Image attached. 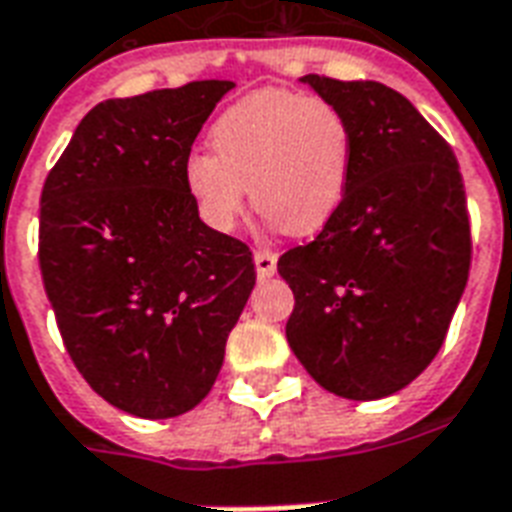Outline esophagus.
<instances>
[{
    "mask_svg": "<svg viewBox=\"0 0 512 512\" xmlns=\"http://www.w3.org/2000/svg\"><path fill=\"white\" fill-rule=\"evenodd\" d=\"M255 268L260 279L276 274V255L271 249H255Z\"/></svg>",
    "mask_w": 512,
    "mask_h": 512,
    "instance_id": "34e87169",
    "label": "esophagus"
}]
</instances>
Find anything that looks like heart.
<instances>
[{"label": "heart", "instance_id": "obj_1", "mask_svg": "<svg viewBox=\"0 0 512 512\" xmlns=\"http://www.w3.org/2000/svg\"><path fill=\"white\" fill-rule=\"evenodd\" d=\"M211 149L184 160V187L214 230L236 227L246 187L282 233H314L339 211L350 187L355 138L336 105L263 89L233 102L211 127Z\"/></svg>", "mask_w": 512, "mask_h": 512}]
</instances>
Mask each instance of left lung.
I'll return each mask as SVG.
<instances>
[{
    "instance_id": "obj_1",
    "label": "left lung",
    "mask_w": 512,
    "mask_h": 512,
    "mask_svg": "<svg viewBox=\"0 0 512 512\" xmlns=\"http://www.w3.org/2000/svg\"><path fill=\"white\" fill-rule=\"evenodd\" d=\"M347 116L350 187L314 241L279 257L295 295L287 342L317 385L372 401L439 352L467 287L472 236L456 154L404 94L304 75Z\"/></svg>"
}]
</instances>
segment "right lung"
<instances>
[{
    "label": "right lung",
    "mask_w": 512,
    "mask_h": 512,
    "mask_svg": "<svg viewBox=\"0 0 512 512\" xmlns=\"http://www.w3.org/2000/svg\"><path fill=\"white\" fill-rule=\"evenodd\" d=\"M233 81L105 100L40 195V271L64 347L102 399L138 418L206 399L255 287L244 241L198 217L184 160Z\"/></svg>",
    "instance_id": "right-lung-1"
}]
</instances>
